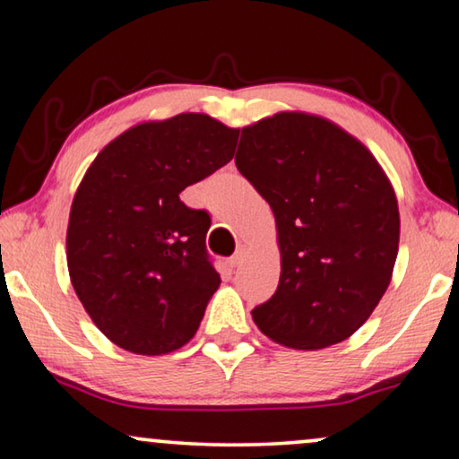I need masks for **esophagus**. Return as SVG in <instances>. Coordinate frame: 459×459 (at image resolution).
Segmentation results:
<instances>
[{
    "mask_svg": "<svg viewBox=\"0 0 459 459\" xmlns=\"http://www.w3.org/2000/svg\"><path fill=\"white\" fill-rule=\"evenodd\" d=\"M244 256H247V250H244V248H238L236 253L230 256V265H231V267L242 265V263H244Z\"/></svg>",
    "mask_w": 459,
    "mask_h": 459,
    "instance_id": "1",
    "label": "esophagus"
}]
</instances>
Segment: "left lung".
Segmentation results:
<instances>
[{
	"label": "left lung",
	"instance_id": "left-lung-1",
	"mask_svg": "<svg viewBox=\"0 0 459 459\" xmlns=\"http://www.w3.org/2000/svg\"><path fill=\"white\" fill-rule=\"evenodd\" d=\"M236 167L278 225L281 273L253 309L263 334L324 349L359 330L391 281L399 209L369 150L322 117L280 112L242 129Z\"/></svg>",
	"mask_w": 459,
	"mask_h": 459
}]
</instances>
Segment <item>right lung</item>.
Masks as SVG:
<instances>
[{"label": "right lung", "mask_w": 459, "mask_h": 459, "mask_svg": "<svg viewBox=\"0 0 459 459\" xmlns=\"http://www.w3.org/2000/svg\"><path fill=\"white\" fill-rule=\"evenodd\" d=\"M236 142L238 129L186 112L135 125L87 169L68 219V273L121 349L165 355L196 334L221 278L206 253L211 215L179 194L228 165Z\"/></svg>", "instance_id": "obj_1"}]
</instances>
